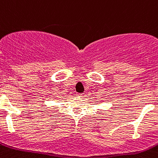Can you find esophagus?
Listing matches in <instances>:
<instances>
[{"mask_svg":"<svg viewBox=\"0 0 158 158\" xmlns=\"http://www.w3.org/2000/svg\"><path fill=\"white\" fill-rule=\"evenodd\" d=\"M77 97H84V94H77Z\"/></svg>","mask_w":158,"mask_h":158,"instance_id":"34e87169","label":"esophagus"}]
</instances>
